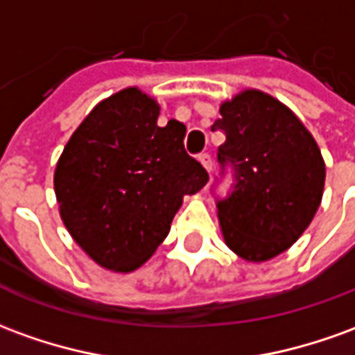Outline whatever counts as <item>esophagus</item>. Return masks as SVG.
I'll return each mask as SVG.
<instances>
[{"instance_id": "obj_1", "label": "esophagus", "mask_w": 355, "mask_h": 355, "mask_svg": "<svg viewBox=\"0 0 355 355\" xmlns=\"http://www.w3.org/2000/svg\"><path fill=\"white\" fill-rule=\"evenodd\" d=\"M198 159H200V163H202L203 167H205V171H207V173H211V171H213V159H211V155H209V153H200V155H198Z\"/></svg>"}]
</instances>
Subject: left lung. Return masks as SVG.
<instances>
[{
	"instance_id": "8db88e82",
	"label": "left lung",
	"mask_w": 355,
	"mask_h": 355,
	"mask_svg": "<svg viewBox=\"0 0 355 355\" xmlns=\"http://www.w3.org/2000/svg\"><path fill=\"white\" fill-rule=\"evenodd\" d=\"M225 135L211 192L230 169L227 196H215L227 246L248 261L290 248L321 203L324 163L313 136L281 101L246 90L220 105L211 126Z\"/></svg>"
}]
</instances>
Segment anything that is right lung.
<instances>
[{
	"label": "right lung",
	"instance_id": "obj_1",
	"mask_svg": "<svg viewBox=\"0 0 355 355\" xmlns=\"http://www.w3.org/2000/svg\"><path fill=\"white\" fill-rule=\"evenodd\" d=\"M157 117L146 94L119 92L92 109L57 163L67 230L105 269L140 267L169 234L182 198L209 180L186 153L184 125L159 126Z\"/></svg>",
	"mask_w": 355,
	"mask_h": 355
}]
</instances>
